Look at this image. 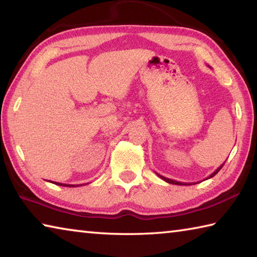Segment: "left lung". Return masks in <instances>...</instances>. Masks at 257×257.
I'll use <instances>...</instances> for the list:
<instances>
[{"mask_svg":"<svg viewBox=\"0 0 257 257\" xmlns=\"http://www.w3.org/2000/svg\"><path fill=\"white\" fill-rule=\"evenodd\" d=\"M225 164V162H224V163L221 165V166H218L217 167V169L215 170V171H214L213 173H212V174L211 175H209L208 177H206V179L205 180H208V179H211V177H213V176H215L216 174H217V173L219 172V170H221L222 169V167H223V165ZM156 174H158V173H156ZM160 177H161V179L162 180H163V181H165L166 183H170V184H175V185H193V184H197V183H200V182H195V183H183V182H179V181H174V180H171V179H167V177H164V176H162V175H160V174H158ZM205 180H203V181H205Z\"/></svg>","mask_w":257,"mask_h":257,"instance_id":"obj_1","label":"left lung"}]
</instances>
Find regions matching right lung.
<instances>
[{
  "label": "right lung",
  "instance_id": "add662e5",
  "mask_svg": "<svg viewBox=\"0 0 257 257\" xmlns=\"http://www.w3.org/2000/svg\"><path fill=\"white\" fill-rule=\"evenodd\" d=\"M50 182H51V181H50ZM51 183H53V184H55V185L66 186V187H77V186H82V184H81V185H73V184H63V183H57V182H51Z\"/></svg>",
  "mask_w": 257,
  "mask_h": 257
}]
</instances>
